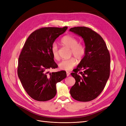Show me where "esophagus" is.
Returning <instances> with one entry per match:
<instances>
[{
	"label": "esophagus",
	"instance_id": "esophagus-1",
	"mask_svg": "<svg viewBox=\"0 0 126 126\" xmlns=\"http://www.w3.org/2000/svg\"><path fill=\"white\" fill-rule=\"evenodd\" d=\"M66 74H67V77H68V76H69L70 75V73H69V72H67Z\"/></svg>",
	"mask_w": 126,
	"mask_h": 126
}]
</instances>
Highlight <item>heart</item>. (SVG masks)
Segmentation results:
<instances>
[{
    "instance_id": "b5f03b06",
    "label": "heart",
    "mask_w": 126,
    "mask_h": 126,
    "mask_svg": "<svg viewBox=\"0 0 126 126\" xmlns=\"http://www.w3.org/2000/svg\"><path fill=\"white\" fill-rule=\"evenodd\" d=\"M61 43L64 46L70 49V55L74 56L79 61L81 60L86 54V48L84 45L78 43V40L76 38L70 35H66L62 38L61 39ZM51 52L53 57L57 60H59L60 59L59 54L58 46L56 43H54L51 46ZM77 63L75 58H72L63 60L59 64V67L61 69L69 71L74 67Z\"/></svg>"
}]
</instances>
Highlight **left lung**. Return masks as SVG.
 Returning a JSON list of instances; mask_svg holds the SVG:
<instances>
[{
  "label": "left lung",
  "mask_w": 126,
  "mask_h": 126,
  "mask_svg": "<svg viewBox=\"0 0 126 126\" xmlns=\"http://www.w3.org/2000/svg\"><path fill=\"white\" fill-rule=\"evenodd\" d=\"M69 31L82 38L86 50L85 57L71 73L76 82L70 93L77 101L93 100L104 90L109 77V52L102 38L91 29L76 27Z\"/></svg>",
  "instance_id": "8db88e82"
}]
</instances>
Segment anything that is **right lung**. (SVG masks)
Here are the masks:
<instances>
[{
  "instance_id": "add662e5",
  "label": "right lung",
  "mask_w": 126,
  "mask_h": 126,
  "mask_svg": "<svg viewBox=\"0 0 126 126\" xmlns=\"http://www.w3.org/2000/svg\"><path fill=\"white\" fill-rule=\"evenodd\" d=\"M63 28L44 27L30 34L18 59L17 73L24 88L33 99L45 101L56 94V83L67 77L65 71L49 73L58 65L54 62L51 46L55 40L66 31Z\"/></svg>"
}]
</instances>
